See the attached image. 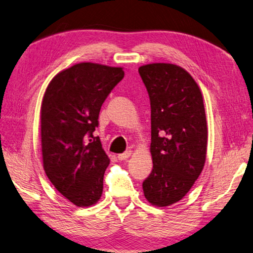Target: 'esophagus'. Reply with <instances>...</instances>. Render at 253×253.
<instances>
[{"label":"esophagus","instance_id":"esophagus-1","mask_svg":"<svg viewBox=\"0 0 253 253\" xmlns=\"http://www.w3.org/2000/svg\"><path fill=\"white\" fill-rule=\"evenodd\" d=\"M131 154H132V151H126V152H123V153H121V154H119L118 156V159L119 160H126V159H129L130 157H131Z\"/></svg>","mask_w":253,"mask_h":253}]
</instances>
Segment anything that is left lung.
<instances>
[{"label": "left lung", "instance_id": "left-lung-1", "mask_svg": "<svg viewBox=\"0 0 253 253\" xmlns=\"http://www.w3.org/2000/svg\"><path fill=\"white\" fill-rule=\"evenodd\" d=\"M151 104L153 169L143 181L147 200L168 207L187 194L203 170L208 127L200 87L184 69L171 63L139 68Z\"/></svg>", "mask_w": 253, "mask_h": 253}]
</instances>
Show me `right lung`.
Segmentation results:
<instances>
[{
  "mask_svg": "<svg viewBox=\"0 0 253 253\" xmlns=\"http://www.w3.org/2000/svg\"><path fill=\"white\" fill-rule=\"evenodd\" d=\"M124 77L122 68L82 62L57 73L41 105L43 168L62 196L77 207L100 200L110 159L99 136V113Z\"/></svg>",
  "mask_w": 253,
  "mask_h": 253,
  "instance_id": "1",
  "label": "right lung"
}]
</instances>
